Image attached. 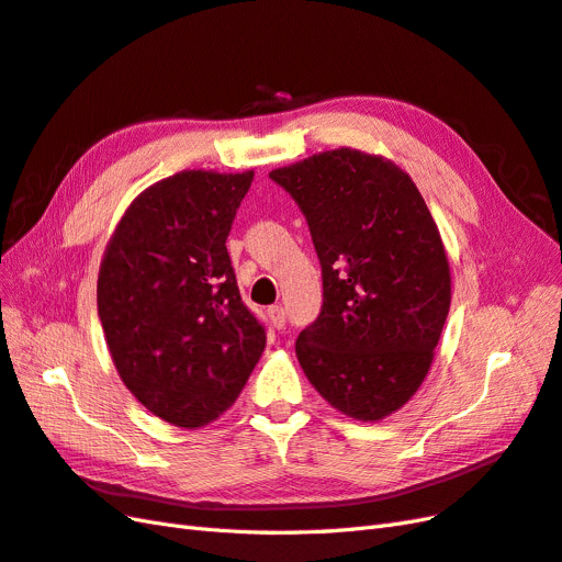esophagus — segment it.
<instances>
[{"mask_svg": "<svg viewBox=\"0 0 562 562\" xmlns=\"http://www.w3.org/2000/svg\"><path fill=\"white\" fill-rule=\"evenodd\" d=\"M268 319H270V325L276 327V329H284V325H286V313H284L282 306H270V308H268Z\"/></svg>", "mask_w": 562, "mask_h": 562, "instance_id": "34e87169", "label": "esophagus"}]
</instances>
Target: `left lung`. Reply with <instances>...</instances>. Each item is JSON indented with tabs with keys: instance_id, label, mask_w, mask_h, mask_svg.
<instances>
[{
	"instance_id": "left-lung-1",
	"label": "left lung",
	"mask_w": 562,
	"mask_h": 562,
	"mask_svg": "<svg viewBox=\"0 0 562 562\" xmlns=\"http://www.w3.org/2000/svg\"><path fill=\"white\" fill-rule=\"evenodd\" d=\"M301 206L323 266V311L296 339L303 374L358 422L424 383L452 301L440 231L409 173L356 148L270 171Z\"/></svg>"
}]
</instances>
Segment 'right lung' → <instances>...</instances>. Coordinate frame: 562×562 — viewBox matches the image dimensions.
Returning a JSON list of instances; mask_svg holds the SVG:
<instances>
[{"label": "right lung", "instance_id": "obj_1", "mask_svg": "<svg viewBox=\"0 0 562 562\" xmlns=\"http://www.w3.org/2000/svg\"><path fill=\"white\" fill-rule=\"evenodd\" d=\"M254 171L186 169L126 206L105 247L99 317L124 386L179 428L243 393L266 329L239 299L226 239Z\"/></svg>", "mask_w": 562, "mask_h": 562}]
</instances>
